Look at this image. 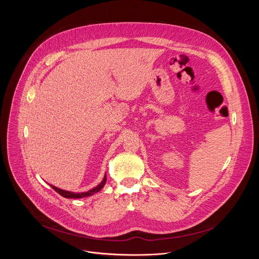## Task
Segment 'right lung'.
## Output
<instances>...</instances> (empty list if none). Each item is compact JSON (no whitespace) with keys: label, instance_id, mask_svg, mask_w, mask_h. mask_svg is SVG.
Returning <instances> with one entry per match:
<instances>
[{"label":"right lung","instance_id":"right-lung-1","mask_svg":"<svg viewBox=\"0 0 259 259\" xmlns=\"http://www.w3.org/2000/svg\"><path fill=\"white\" fill-rule=\"evenodd\" d=\"M105 182H106V174L104 175L102 181L98 184L97 187H95L94 189H92V190H90V191H88V192H85V193H72V192H67V191L60 190V189H58V188H56V187H53V186H51V188H52L55 192H57L60 196H62V197H64V198H68V199H80V198H86V197H89V196H92V195L98 193V192L104 187Z\"/></svg>","mask_w":259,"mask_h":259}]
</instances>
